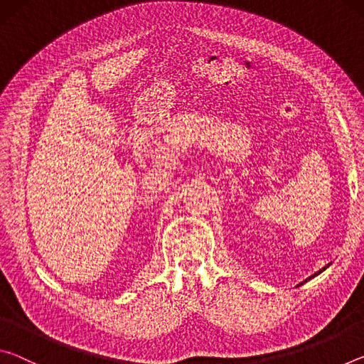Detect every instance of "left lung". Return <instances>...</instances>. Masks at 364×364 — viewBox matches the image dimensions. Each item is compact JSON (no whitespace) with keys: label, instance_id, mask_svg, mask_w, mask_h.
Here are the masks:
<instances>
[{"label":"left lung","instance_id":"1","mask_svg":"<svg viewBox=\"0 0 364 364\" xmlns=\"http://www.w3.org/2000/svg\"><path fill=\"white\" fill-rule=\"evenodd\" d=\"M328 267H329V264H328ZM328 267H324V268H323V269H319V271H318V273H315V274H313V276H310V278H308V279H305V281H304V282H306V281H310V279H311V278H315V276H318V274H319V273H323V271H324V269H326V268H328ZM304 282H300V284H299V286H301V284H304Z\"/></svg>","mask_w":364,"mask_h":364}]
</instances>
